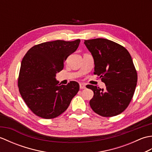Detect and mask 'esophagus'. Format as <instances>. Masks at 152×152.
Masks as SVG:
<instances>
[{"instance_id":"34e87169","label":"esophagus","mask_w":152,"mask_h":152,"mask_svg":"<svg viewBox=\"0 0 152 152\" xmlns=\"http://www.w3.org/2000/svg\"><path fill=\"white\" fill-rule=\"evenodd\" d=\"M80 88L81 89H86V85L84 84V83H80Z\"/></svg>"}]
</instances>
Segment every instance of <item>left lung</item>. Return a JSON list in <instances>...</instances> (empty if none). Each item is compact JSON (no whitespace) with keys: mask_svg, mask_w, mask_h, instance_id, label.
Wrapping results in <instances>:
<instances>
[{"mask_svg":"<svg viewBox=\"0 0 152 152\" xmlns=\"http://www.w3.org/2000/svg\"><path fill=\"white\" fill-rule=\"evenodd\" d=\"M94 59L95 72L106 89L88 85L94 93L89 104L96 114L112 117L124 112L133 98L137 72L131 56L125 48L105 38L84 41Z\"/></svg>","mask_w":152,"mask_h":152,"instance_id":"8db88e82","label":"left lung"}]
</instances>
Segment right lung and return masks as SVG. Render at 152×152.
<instances>
[{
  "mask_svg": "<svg viewBox=\"0 0 152 152\" xmlns=\"http://www.w3.org/2000/svg\"><path fill=\"white\" fill-rule=\"evenodd\" d=\"M80 42L79 39L47 42L35 45L25 54L19 74V91L34 114L44 119L57 117L68 108L78 92V82L61 85L56 76Z\"/></svg>",
  "mask_w": 152,
  "mask_h": 152,
  "instance_id": "right-lung-1",
  "label": "right lung"
}]
</instances>
